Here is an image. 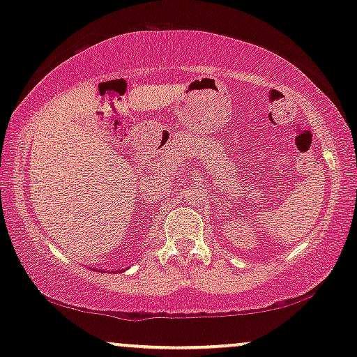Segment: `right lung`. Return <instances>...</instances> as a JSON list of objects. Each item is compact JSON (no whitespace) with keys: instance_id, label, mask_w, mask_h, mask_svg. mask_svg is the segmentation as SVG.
Masks as SVG:
<instances>
[{"instance_id":"obj_1","label":"right lung","mask_w":357,"mask_h":357,"mask_svg":"<svg viewBox=\"0 0 357 357\" xmlns=\"http://www.w3.org/2000/svg\"><path fill=\"white\" fill-rule=\"evenodd\" d=\"M120 271H121V270H120Z\"/></svg>"}]
</instances>
